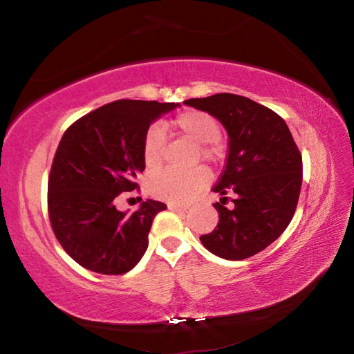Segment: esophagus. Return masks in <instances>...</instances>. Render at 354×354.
<instances>
[{
    "mask_svg": "<svg viewBox=\"0 0 354 354\" xmlns=\"http://www.w3.org/2000/svg\"><path fill=\"white\" fill-rule=\"evenodd\" d=\"M169 209L170 211H175V212H184V211H187L189 209V206H185V205H169Z\"/></svg>",
    "mask_w": 354,
    "mask_h": 354,
    "instance_id": "obj_1",
    "label": "esophagus"
}]
</instances>
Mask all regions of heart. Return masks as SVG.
Listing matches in <instances>:
<instances>
[{
  "label": "heart",
  "mask_w": 354,
  "mask_h": 354,
  "mask_svg": "<svg viewBox=\"0 0 354 354\" xmlns=\"http://www.w3.org/2000/svg\"><path fill=\"white\" fill-rule=\"evenodd\" d=\"M173 127L198 145L212 143L220 136V124L217 120L203 111L189 109L181 112L173 120ZM164 143L165 131L160 124H154L148 129L142 147L143 164L148 170H158L162 165ZM201 151L206 158H212L215 153L212 147H203ZM207 178V171L201 167L187 171L169 170L154 175L149 181V189H151V194L160 200L185 205L194 200L196 194L205 187Z\"/></svg>",
  "instance_id": "1"
}]
</instances>
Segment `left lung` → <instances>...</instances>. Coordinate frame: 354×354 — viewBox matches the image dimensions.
<instances>
[{"label": "left lung", "instance_id": "8db88e82", "mask_svg": "<svg viewBox=\"0 0 354 354\" xmlns=\"http://www.w3.org/2000/svg\"><path fill=\"white\" fill-rule=\"evenodd\" d=\"M207 112L227 133L225 170L212 189L223 196L214 207L218 225L200 237L215 256L242 261L273 243L295 214L303 179V160L289 128L277 112L234 93L185 100Z\"/></svg>", "mask_w": 354, "mask_h": 354}]
</instances>
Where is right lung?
Masks as SVG:
<instances>
[{
  "label": "right lung",
  "instance_id": "right-lung-1",
  "mask_svg": "<svg viewBox=\"0 0 354 354\" xmlns=\"http://www.w3.org/2000/svg\"><path fill=\"white\" fill-rule=\"evenodd\" d=\"M178 106L118 100L64 133L48 179V212L59 243L87 270L122 274L145 254L153 218L167 206L147 200L128 214L118 211L115 200L139 187L149 124Z\"/></svg>",
  "mask_w": 354,
  "mask_h": 354
}]
</instances>
